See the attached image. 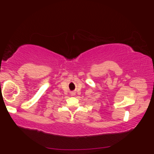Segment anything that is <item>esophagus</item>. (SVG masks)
<instances>
[{"label": "esophagus", "mask_w": 154, "mask_h": 154, "mask_svg": "<svg viewBox=\"0 0 154 154\" xmlns=\"http://www.w3.org/2000/svg\"><path fill=\"white\" fill-rule=\"evenodd\" d=\"M71 95H72V96H74V95H75V92H72V93H71Z\"/></svg>", "instance_id": "obj_1"}]
</instances>
